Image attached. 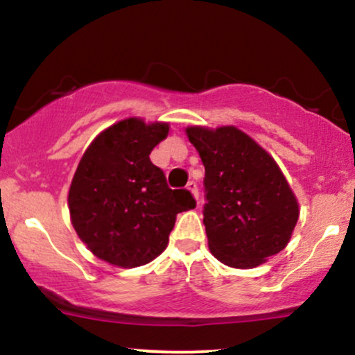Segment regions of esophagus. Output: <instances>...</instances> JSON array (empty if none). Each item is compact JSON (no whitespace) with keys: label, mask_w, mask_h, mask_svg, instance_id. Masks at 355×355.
I'll list each match as a JSON object with an SVG mask.
<instances>
[{"label":"esophagus","mask_w":355,"mask_h":355,"mask_svg":"<svg viewBox=\"0 0 355 355\" xmlns=\"http://www.w3.org/2000/svg\"><path fill=\"white\" fill-rule=\"evenodd\" d=\"M187 189H189L191 193H193V197L198 200V187H197V183L189 182V183H187Z\"/></svg>","instance_id":"esophagus-1"}]
</instances>
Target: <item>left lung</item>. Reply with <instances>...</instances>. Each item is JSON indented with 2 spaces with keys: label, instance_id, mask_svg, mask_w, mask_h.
Returning <instances> with one entry per match:
<instances>
[{
  "label": "left lung",
  "instance_id": "8db88e82",
  "mask_svg": "<svg viewBox=\"0 0 355 355\" xmlns=\"http://www.w3.org/2000/svg\"><path fill=\"white\" fill-rule=\"evenodd\" d=\"M187 135L205 166L203 225L211 254L250 268L284 250L299 205L274 158L235 126H190Z\"/></svg>",
  "mask_w": 355,
  "mask_h": 355
}]
</instances>
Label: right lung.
<instances>
[{
	"mask_svg": "<svg viewBox=\"0 0 355 355\" xmlns=\"http://www.w3.org/2000/svg\"><path fill=\"white\" fill-rule=\"evenodd\" d=\"M166 123L128 118L101 132L80 160L68 205L78 237L98 259L138 267L165 250L180 211L195 209L189 190H172L150 160Z\"/></svg>",
	"mask_w": 355,
	"mask_h": 355,
	"instance_id": "1",
	"label": "right lung"
}]
</instances>
